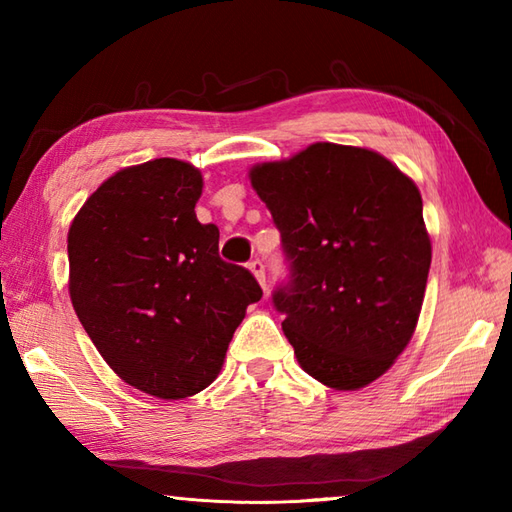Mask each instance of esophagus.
Masks as SVG:
<instances>
[{
	"instance_id": "1",
	"label": "esophagus",
	"mask_w": 512,
	"mask_h": 512,
	"mask_svg": "<svg viewBox=\"0 0 512 512\" xmlns=\"http://www.w3.org/2000/svg\"><path fill=\"white\" fill-rule=\"evenodd\" d=\"M248 268H250V273L255 275V279L259 281V286H262L264 292H266V268H264L262 259H255V262H250Z\"/></svg>"
}]
</instances>
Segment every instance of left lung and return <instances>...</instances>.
<instances>
[{
	"instance_id": "left-lung-1",
	"label": "left lung",
	"mask_w": 512,
	"mask_h": 512,
	"mask_svg": "<svg viewBox=\"0 0 512 512\" xmlns=\"http://www.w3.org/2000/svg\"><path fill=\"white\" fill-rule=\"evenodd\" d=\"M250 184L281 233L290 284L273 301L303 372L356 391L411 341L431 266L420 191L365 147L314 143Z\"/></svg>"
}]
</instances>
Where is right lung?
<instances>
[{
  "label": "right lung",
  "mask_w": 512,
  "mask_h": 512,
  "mask_svg": "<svg viewBox=\"0 0 512 512\" xmlns=\"http://www.w3.org/2000/svg\"><path fill=\"white\" fill-rule=\"evenodd\" d=\"M202 173L176 158L116 171L74 215L70 299L118 378L182 400L217 378L237 325L262 288L220 259V231L200 224Z\"/></svg>",
  "instance_id": "right-lung-1"
}]
</instances>
